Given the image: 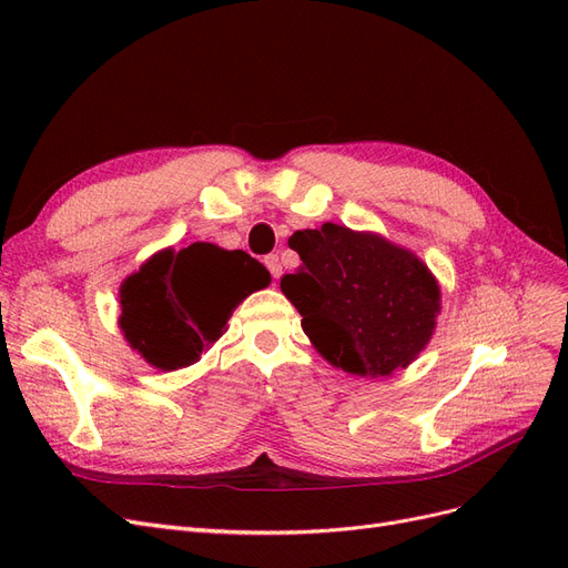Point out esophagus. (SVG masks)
Returning a JSON list of instances; mask_svg holds the SVG:
<instances>
[{"instance_id":"1","label":"esophagus","mask_w":568,"mask_h":568,"mask_svg":"<svg viewBox=\"0 0 568 568\" xmlns=\"http://www.w3.org/2000/svg\"><path fill=\"white\" fill-rule=\"evenodd\" d=\"M265 265H267V270L272 272L274 280L282 277V261H280L277 253H270V255L265 257Z\"/></svg>"}]
</instances>
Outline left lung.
I'll return each instance as SVG.
<instances>
[{
  "label": "left lung",
  "mask_w": 568,
  "mask_h": 568,
  "mask_svg": "<svg viewBox=\"0 0 568 568\" xmlns=\"http://www.w3.org/2000/svg\"><path fill=\"white\" fill-rule=\"evenodd\" d=\"M288 246L303 265L284 274L282 294L326 363L369 379L415 363L440 313V286L422 257L334 222L298 230Z\"/></svg>",
  "instance_id": "1"
}]
</instances>
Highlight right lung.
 Listing matches in <instances>:
<instances>
[{"mask_svg":"<svg viewBox=\"0 0 568 568\" xmlns=\"http://www.w3.org/2000/svg\"><path fill=\"white\" fill-rule=\"evenodd\" d=\"M263 263L209 242L163 248L120 284L118 326L144 363L175 372L227 332L234 307L270 286Z\"/></svg>","mask_w":568,"mask_h":568,"instance_id":"obj_1","label":"right lung"}]
</instances>
